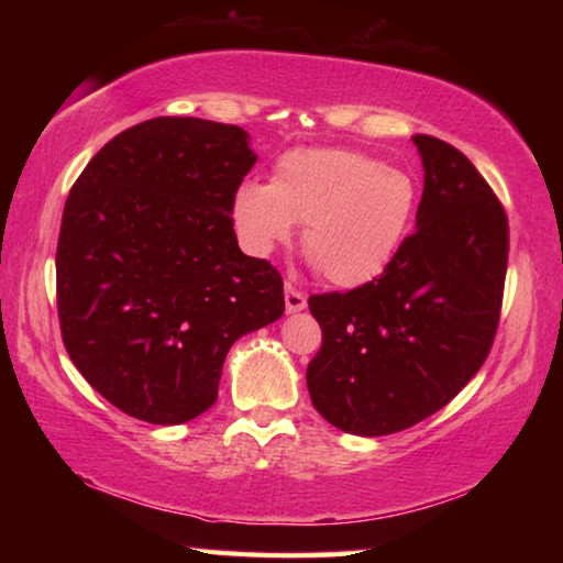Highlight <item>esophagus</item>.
<instances>
[{
  "instance_id": "esophagus-1",
  "label": "esophagus",
  "mask_w": 563,
  "mask_h": 563,
  "mask_svg": "<svg viewBox=\"0 0 563 563\" xmlns=\"http://www.w3.org/2000/svg\"><path fill=\"white\" fill-rule=\"evenodd\" d=\"M305 305H308L305 292L295 288L292 283H285V308H288V312H300L305 310Z\"/></svg>"
}]
</instances>
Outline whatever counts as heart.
Here are the masks:
<instances>
[{
    "label": "heart",
    "mask_w": 563,
    "mask_h": 563,
    "mask_svg": "<svg viewBox=\"0 0 563 563\" xmlns=\"http://www.w3.org/2000/svg\"><path fill=\"white\" fill-rule=\"evenodd\" d=\"M419 188L402 168L350 148L285 154L271 184L247 180L235 194L238 233L268 255L305 223L302 251L322 278L357 288L383 275L412 233Z\"/></svg>",
    "instance_id": "1"
}]
</instances>
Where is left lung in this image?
Instances as JSON below:
<instances>
[{
	"instance_id": "8db88e82",
	"label": "left lung",
	"mask_w": 563,
	"mask_h": 563,
	"mask_svg": "<svg viewBox=\"0 0 563 563\" xmlns=\"http://www.w3.org/2000/svg\"><path fill=\"white\" fill-rule=\"evenodd\" d=\"M412 141L424 166L417 231L379 278L308 300L322 330L305 375L312 407L350 434L402 432L452 402L499 328L507 211L460 148Z\"/></svg>"
}]
</instances>
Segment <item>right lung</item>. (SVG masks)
I'll use <instances>...</instances> for the list:
<instances>
[{
	"label": "right lung",
	"instance_id": "obj_1",
	"mask_svg": "<svg viewBox=\"0 0 563 563\" xmlns=\"http://www.w3.org/2000/svg\"><path fill=\"white\" fill-rule=\"evenodd\" d=\"M253 164L241 126L158 117L113 136L74 180L56 243L62 340L121 412L151 424L203 415L233 342L283 316L278 268L233 231Z\"/></svg>",
	"mask_w": 563,
	"mask_h": 563
}]
</instances>
